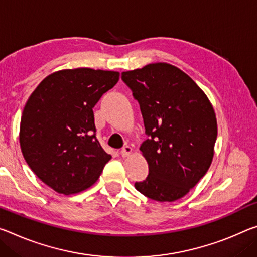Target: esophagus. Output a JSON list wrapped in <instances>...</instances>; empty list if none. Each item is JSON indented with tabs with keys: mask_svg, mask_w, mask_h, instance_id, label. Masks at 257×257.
<instances>
[{
	"mask_svg": "<svg viewBox=\"0 0 257 257\" xmlns=\"http://www.w3.org/2000/svg\"><path fill=\"white\" fill-rule=\"evenodd\" d=\"M132 151H133V149L130 148L129 145H125V146H123V149H122V150L120 151V154H121V157H123V158L128 157L129 154L132 153Z\"/></svg>",
	"mask_w": 257,
	"mask_h": 257,
	"instance_id": "esophagus-1",
	"label": "esophagus"
}]
</instances>
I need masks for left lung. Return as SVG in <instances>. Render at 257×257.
I'll return each mask as SVG.
<instances>
[{
	"label": "left lung",
	"instance_id": "left-lung-1",
	"mask_svg": "<svg viewBox=\"0 0 257 257\" xmlns=\"http://www.w3.org/2000/svg\"><path fill=\"white\" fill-rule=\"evenodd\" d=\"M121 79L140 104L145 134L140 150L149 175L135 187L152 200H178L209 169L217 138L214 108L197 83L180 68L149 64Z\"/></svg>",
	"mask_w": 257,
	"mask_h": 257
}]
</instances>
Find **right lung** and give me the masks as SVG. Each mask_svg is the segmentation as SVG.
<instances>
[{
	"label": "right lung",
	"mask_w": 257,
	"mask_h": 257,
	"mask_svg": "<svg viewBox=\"0 0 257 257\" xmlns=\"http://www.w3.org/2000/svg\"><path fill=\"white\" fill-rule=\"evenodd\" d=\"M119 72H55L28 98L19 142L27 165L56 192H81L95 183L111 156L96 138L92 108L119 81Z\"/></svg>",
	"instance_id": "add662e5"
}]
</instances>
